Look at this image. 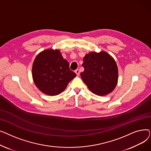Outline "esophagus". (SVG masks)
<instances>
[{"label": "esophagus", "instance_id": "obj_1", "mask_svg": "<svg viewBox=\"0 0 151 151\" xmlns=\"http://www.w3.org/2000/svg\"><path fill=\"white\" fill-rule=\"evenodd\" d=\"M75 72V73H76V74L77 75V76H79V75H80V70H79L78 69L76 70Z\"/></svg>", "mask_w": 151, "mask_h": 151}]
</instances>
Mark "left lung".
Instances as JSON below:
<instances>
[{
    "label": "left lung",
    "mask_w": 151,
    "mask_h": 151,
    "mask_svg": "<svg viewBox=\"0 0 151 151\" xmlns=\"http://www.w3.org/2000/svg\"><path fill=\"white\" fill-rule=\"evenodd\" d=\"M84 68L81 73L89 89L97 96L111 92L117 83L118 68L115 60L105 51L91 52L83 58Z\"/></svg>",
    "instance_id": "obj_1"
}]
</instances>
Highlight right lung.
Segmentation results:
<instances>
[{
  "mask_svg": "<svg viewBox=\"0 0 151 151\" xmlns=\"http://www.w3.org/2000/svg\"><path fill=\"white\" fill-rule=\"evenodd\" d=\"M76 76L58 50L47 49L41 52L33 63L34 81L40 91L48 96L60 93Z\"/></svg>",
  "mask_w": 151,
  "mask_h": 151,
  "instance_id": "right-lung-1",
  "label": "right lung"
}]
</instances>
